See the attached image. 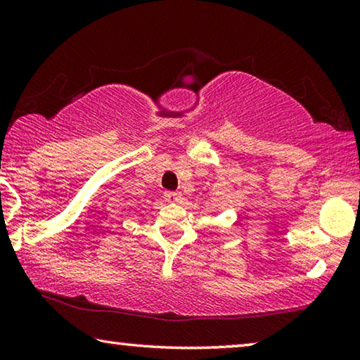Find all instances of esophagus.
<instances>
[{
	"label": "esophagus",
	"mask_w": 360,
	"mask_h": 360,
	"mask_svg": "<svg viewBox=\"0 0 360 360\" xmlns=\"http://www.w3.org/2000/svg\"><path fill=\"white\" fill-rule=\"evenodd\" d=\"M165 200L168 203H178V202H181V193L179 192H165Z\"/></svg>",
	"instance_id": "obj_1"
}]
</instances>
